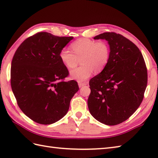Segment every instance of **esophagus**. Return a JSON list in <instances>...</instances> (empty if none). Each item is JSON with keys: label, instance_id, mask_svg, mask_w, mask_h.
<instances>
[{"label": "esophagus", "instance_id": "esophagus-1", "mask_svg": "<svg viewBox=\"0 0 158 158\" xmlns=\"http://www.w3.org/2000/svg\"><path fill=\"white\" fill-rule=\"evenodd\" d=\"M78 85H79V88H82L83 86H84V85H87V83H78Z\"/></svg>", "mask_w": 158, "mask_h": 158}]
</instances>
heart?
<instances>
[{
	"label": "heart",
	"instance_id": "obj_1",
	"mask_svg": "<svg viewBox=\"0 0 158 158\" xmlns=\"http://www.w3.org/2000/svg\"><path fill=\"white\" fill-rule=\"evenodd\" d=\"M74 54L67 48L60 52L59 57L68 69H73L81 58V66L69 73L71 79L79 83L85 82L92 75L94 70L100 72L105 68L110 58V49L105 42H95L87 39H79L70 45Z\"/></svg>",
	"mask_w": 158,
	"mask_h": 158
}]
</instances>
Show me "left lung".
<instances>
[{
    "label": "left lung",
    "instance_id": "1",
    "mask_svg": "<svg viewBox=\"0 0 158 158\" xmlns=\"http://www.w3.org/2000/svg\"><path fill=\"white\" fill-rule=\"evenodd\" d=\"M94 39L108 42L110 58L89 81V110L100 123L117 125L128 119L143 101L147 83L145 62L139 49L122 35L105 32Z\"/></svg>",
    "mask_w": 158,
    "mask_h": 158
}]
</instances>
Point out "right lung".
<instances>
[{"label": "right lung", "instance_id": "1", "mask_svg": "<svg viewBox=\"0 0 158 158\" xmlns=\"http://www.w3.org/2000/svg\"><path fill=\"white\" fill-rule=\"evenodd\" d=\"M73 37L39 32L16 50L11 68V85L18 106L34 122L48 125L67 113L79 86L64 81L69 71L60 59L61 49Z\"/></svg>", "mask_w": 158, "mask_h": 158}]
</instances>
